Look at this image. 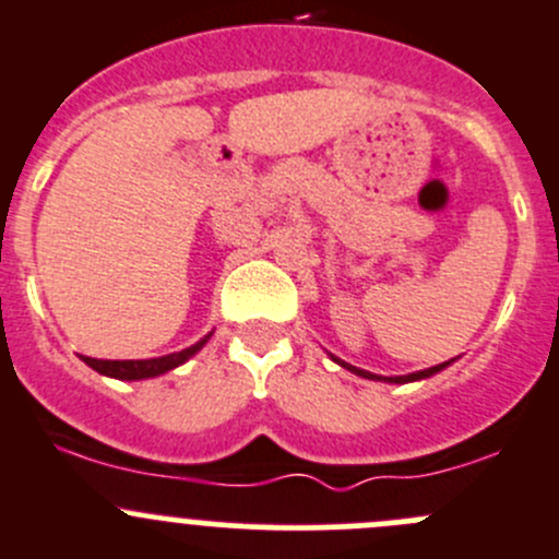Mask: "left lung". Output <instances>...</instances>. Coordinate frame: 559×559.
Instances as JSON below:
<instances>
[{"instance_id":"1","label":"left lung","mask_w":559,"mask_h":559,"mask_svg":"<svg viewBox=\"0 0 559 559\" xmlns=\"http://www.w3.org/2000/svg\"><path fill=\"white\" fill-rule=\"evenodd\" d=\"M332 359H334V362L340 365V368L350 370V373H356V376H362V379H373V381H390V384H408V381L430 379V376H433V373H439V370H444V368H448V365H450V362H442V365H436V368L419 370V373H408V376H392V379H384V376H373V373H368V370H359V368H354V365L343 362V359H337V356H332Z\"/></svg>"}]
</instances>
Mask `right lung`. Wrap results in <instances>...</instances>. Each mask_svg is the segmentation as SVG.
Here are the masks:
<instances>
[{
    "instance_id": "1",
    "label": "right lung",
    "mask_w": 559,
    "mask_h": 559,
    "mask_svg": "<svg viewBox=\"0 0 559 559\" xmlns=\"http://www.w3.org/2000/svg\"><path fill=\"white\" fill-rule=\"evenodd\" d=\"M209 337L211 334H205L200 343L189 345V348L178 350V354L156 356V359H93V356H82V359H84V365H90L93 370H98L100 376H109V379H120V381L153 379V376L167 373V370H175L178 365H183L186 359H191L197 350L209 343Z\"/></svg>"
}]
</instances>
